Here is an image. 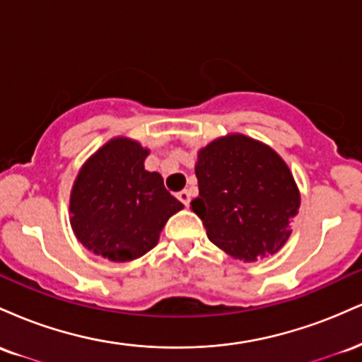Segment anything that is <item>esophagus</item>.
Masks as SVG:
<instances>
[{"label":"esophagus","mask_w":362,"mask_h":362,"mask_svg":"<svg viewBox=\"0 0 362 362\" xmlns=\"http://www.w3.org/2000/svg\"><path fill=\"white\" fill-rule=\"evenodd\" d=\"M177 197H178V201H180L184 206H189L190 204V192L187 189L180 190V192L177 194Z\"/></svg>","instance_id":"1"}]
</instances>
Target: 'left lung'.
<instances>
[{"label":"left lung","instance_id":"left-lung-1","mask_svg":"<svg viewBox=\"0 0 362 362\" xmlns=\"http://www.w3.org/2000/svg\"><path fill=\"white\" fill-rule=\"evenodd\" d=\"M195 177L199 197L190 206L216 247L245 262L284 247L300 190L272 148L243 134L223 136L199 149Z\"/></svg>","mask_w":362,"mask_h":362}]
</instances>
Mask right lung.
I'll return each mask as SVG.
<instances>
[{
  "label": "right lung",
  "mask_w": 362,
  "mask_h": 362,
  "mask_svg": "<svg viewBox=\"0 0 362 362\" xmlns=\"http://www.w3.org/2000/svg\"><path fill=\"white\" fill-rule=\"evenodd\" d=\"M149 149L114 138L85 161L71 189L76 238L95 255L129 262L151 250L170 216L184 207L160 173L144 170Z\"/></svg>",
  "instance_id": "1"
}]
</instances>
